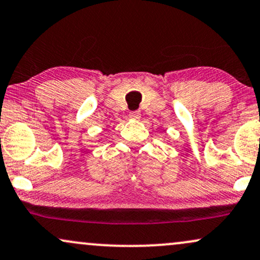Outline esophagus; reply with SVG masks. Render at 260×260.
<instances>
[{
  "label": "esophagus",
  "mask_w": 260,
  "mask_h": 260,
  "mask_svg": "<svg viewBox=\"0 0 260 260\" xmlns=\"http://www.w3.org/2000/svg\"><path fill=\"white\" fill-rule=\"evenodd\" d=\"M129 117H131V118H136V120H138V118H140V111H139V110L131 111V112H129Z\"/></svg>",
  "instance_id": "34e87169"
}]
</instances>
